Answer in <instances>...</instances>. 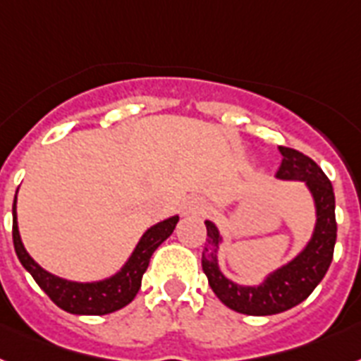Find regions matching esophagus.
I'll return each instance as SVG.
<instances>
[{"mask_svg":"<svg viewBox=\"0 0 361 361\" xmlns=\"http://www.w3.org/2000/svg\"><path fill=\"white\" fill-rule=\"evenodd\" d=\"M208 210V202L204 199H190V201L184 202V214L186 216H199V214H204Z\"/></svg>","mask_w":361,"mask_h":361,"instance_id":"34e87169","label":"esophagus"}]
</instances>
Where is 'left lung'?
Segmentation results:
<instances>
[{
  "label": "left lung",
  "mask_w": 361,
  "mask_h": 361,
  "mask_svg": "<svg viewBox=\"0 0 361 361\" xmlns=\"http://www.w3.org/2000/svg\"><path fill=\"white\" fill-rule=\"evenodd\" d=\"M282 164L276 178L300 180L314 199L315 225L306 245L284 266L267 273L256 286H243L223 275L219 267V247L223 234L216 223L207 219V243L202 249V271L217 299L234 312L245 315H275L300 305L317 288L330 267L336 245L334 188L323 169L290 147H279Z\"/></svg>",
  "instance_id": "left-lung-1"
}]
</instances>
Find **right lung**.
<instances>
[{
    "instance_id": "right-lung-1",
    "label": "right lung",
    "mask_w": 361,
    "mask_h": 361,
    "mask_svg": "<svg viewBox=\"0 0 361 361\" xmlns=\"http://www.w3.org/2000/svg\"><path fill=\"white\" fill-rule=\"evenodd\" d=\"M16 195H14L13 202V241L18 260L22 262L25 271L31 273L35 282L46 291L47 297L59 308L73 315H105L129 305L138 293L140 286H142V276L147 269L153 252L159 249L160 243H164L173 234L178 223V216H171L153 227H149L142 234L127 262L120 267V271H116L114 275L94 282H75L46 271L27 252L20 231H18Z\"/></svg>"
}]
</instances>
